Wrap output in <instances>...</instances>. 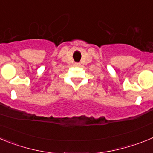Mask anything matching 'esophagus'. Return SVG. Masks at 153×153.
I'll return each mask as SVG.
<instances>
[{"mask_svg": "<svg viewBox=\"0 0 153 153\" xmlns=\"http://www.w3.org/2000/svg\"><path fill=\"white\" fill-rule=\"evenodd\" d=\"M74 66H75V67H79V66H80V63H74Z\"/></svg>", "mask_w": 153, "mask_h": 153, "instance_id": "esophagus-1", "label": "esophagus"}]
</instances>
